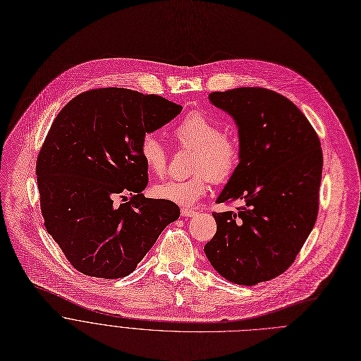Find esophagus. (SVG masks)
Masks as SVG:
<instances>
[{
    "label": "esophagus",
    "mask_w": 361,
    "mask_h": 361,
    "mask_svg": "<svg viewBox=\"0 0 361 361\" xmlns=\"http://www.w3.org/2000/svg\"><path fill=\"white\" fill-rule=\"evenodd\" d=\"M180 214L183 218H193V216H196V212L192 207H182Z\"/></svg>",
    "instance_id": "1"
}]
</instances>
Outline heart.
I'll return each instance as SVG.
<instances>
[{"mask_svg":"<svg viewBox=\"0 0 361 361\" xmlns=\"http://www.w3.org/2000/svg\"><path fill=\"white\" fill-rule=\"evenodd\" d=\"M179 149L193 151L190 157V172L188 179H172L157 183L154 195L158 199L178 204H192L202 199L210 180L214 183L228 182L238 171L242 161L240 139L200 111L183 116L172 130ZM139 152L142 162L155 176H164L168 171L169 149L157 133L143 135Z\"/></svg>","mask_w":361,"mask_h":361,"instance_id":"b5f03b06","label":"heart"}]
</instances>
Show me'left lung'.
<instances>
[{
	"instance_id": "8db88e82",
	"label": "left lung",
	"mask_w": 361,
	"mask_h": 361,
	"mask_svg": "<svg viewBox=\"0 0 361 361\" xmlns=\"http://www.w3.org/2000/svg\"><path fill=\"white\" fill-rule=\"evenodd\" d=\"M209 99L235 118L242 143L240 165L218 203L245 204L212 213L218 229L204 253L225 279L253 286L289 269L316 224L320 139L303 112L271 90L236 88Z\"/></svg>"
}]
</instances>
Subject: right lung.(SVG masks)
Masks as SVG:
<instances>
[{
  "label": "right lung",
  "instance_id": "1",
  "mask_svg": "<svg viewBox=\"0 0 361 361\" xmlns=\"http://www.w3.org/2000/svg\"><path fill=\"white\" fill-rule=\"evenodd\" d=\"M180 111L159 95L97 88L56 115L37 158L39 206L47 232L78 271L128 276L179 218L176 203L140 193L148 169L139 145ZM125 192L130 200L115 205Z\"/></svg>",
  "mask_w": 361,
  "mask_h": 361
}]
</instances>
